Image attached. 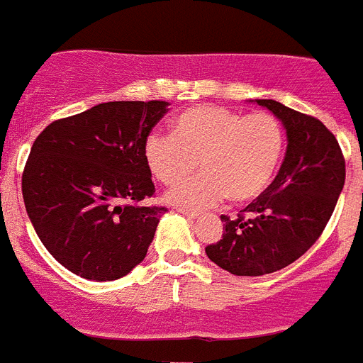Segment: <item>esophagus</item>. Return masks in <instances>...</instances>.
<instances>
[{"mask_svg": "<svg viewBox=\"0 0 363 363\" xmlns=\"http://www.w3.org/2000/svg\"><path fill=\"white\" fill-rule=\"evenodd\" d=\"M178 213L185 214V216L191 218V220H194V218H200V213H194V211H189V209H185V207H178Z\"/></svg>", "mask_w": 363, "mask_h": 363, "instance_id": "obj_1", "label": "esophagus"}]
</instances>
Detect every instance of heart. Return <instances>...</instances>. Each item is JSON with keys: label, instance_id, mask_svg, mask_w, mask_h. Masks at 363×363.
<instances>
[{"label": "heart", "instance_id": "b5f03b06", "mask_svg": "<svg viewBox=\"0 0 363 363\" xmlns=\"http://www.w3.org/2000/svg\"><path fill=\"white\" fill-rule=\"evenodd\" d=\"M285 152L281 121L267 111L245 114L220 105H196L174 120L172 134L154 130L143 156L150 174L163 185L201 174L169 192L187 209H205L225 196L236 203L259 198L280 171Z\"/></svg>", "mask_w": 363, "mask_h": 363}]
</instances>
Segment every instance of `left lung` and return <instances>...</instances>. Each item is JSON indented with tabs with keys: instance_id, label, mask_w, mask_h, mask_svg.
Here are the masks:
<instances>
[{
	"instance_id": "1",
	"label": "left lung",
	"mask_w": 363,
	"mask_h": 363,
	"mask_svg": "<svg viewBox=\"0 0 363 363\" xmlns=\"http://www.w3.org/2000/svg\"><path fill=\"white\" fill-rule=\"evenodd\" d=\"M258 105L284 123L287 152L271 187L236 218L221 214L225 233L205 247L211 262L236 277L280 271L306 255L322 236L345 184L338 140L318 118L274 99Z\"/></svg>"
}]
</instances>
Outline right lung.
<instances>
[{
	"label": "right lung",
	"mask_w": 363,
	"mask_h": 363,
	"mask_svg": "<svg viewBox=\"0 0 363 363\" xmlns=\"http://www.w3.org/2000/svg\"><path fill=\"white\" fill-rule=\"evenodd\" d=\"M167 101H108L45 127L21 176L27 214L65 269L108 281L143 262L167 207H143L154 184L143 145Z\"/></svg>",
	"instance_id": "right-lung-1"
}]
</instances>
